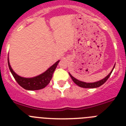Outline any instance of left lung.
I'll use <instances>...</instances> for the list:
<instances>
[{
    "label": "left lung",
    "mask_w": 126,
    "mask_h": 126,
    "mask_svg": "<svg viewBox=\"0 0 126 126\" xmlns=\"http://www.w3.org/2000/svg\"><path fill=\"white\" fill-rule=\"evenodd\" d=\"M115 65H114V66H113V69H112V70L111 71L110 73H109V74H108V75L105 78L102 79L100 80V81H96V82H94V83H86V82H83V81H79V80L77 79L76 78H75L74 77H73L69 73V74L70 76H71V78H72V79H73V82H74V83H76L78 86H80V87L84 88H94L100 87V86H102V84H104V83L106 82L107 80L109 79L110 76L111 75V73H112L113 69H114V67H115Z\"/></svg>",
    "instance_id": "1"
}]
</instances>
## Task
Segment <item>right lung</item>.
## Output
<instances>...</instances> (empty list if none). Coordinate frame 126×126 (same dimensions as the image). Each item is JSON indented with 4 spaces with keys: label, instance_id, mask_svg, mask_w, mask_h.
Segmentation results:
<instances>
[{
    "label": "right lung",
    "instance_id": "1",
    "mask_svg": "<svg viewBox=\"0 0 126 126\" xmlns=\"http://www.w3.org/2000/svg\"><path fill=\"white\" fill-rule=\"evenodd\" d=\"M8 61V65L11 73L13 74V77L17 81V83L19 84L21 87L27 90H41L47 86L50 83L51 79L53 76V73L56 69L59 62L60 61H58L55 64L52 65L46 71L37 76L33 77V78H23L17 75L16 73L13 70L10 65L9 57L7 58Z\"/></svg>",
    "mask_w": 126,
    "mask_h": 126
}]
</instances>
